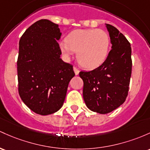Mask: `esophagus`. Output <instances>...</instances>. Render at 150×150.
<instances>
[{"instance_id": "34e87169", "label": "esophagus", "mask_w": 150, "mask_h": 150, "mask_svg": "<svg viewBox=\"0 0 150 150\" xmlns=\"http://www.w3.org/2000/svg\"><path fill=\"white\" fill-rule=\"evenodd\" d=\"M73 70H74V72H75V75H78V74H79V72H80V70H79L76 67H73Z\"/></svg>"}]
</instances>
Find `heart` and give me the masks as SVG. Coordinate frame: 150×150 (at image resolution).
I'll use <instances>...</instances> for the list:
<instances>
[{
	"label": "heart",
	"mask_w": 150,
	"mask_h": 150,
	"mask_svg": "<svg viewBox=\"0 0 150 150\" xmlns=\"http://www.w3.org/2000/svg\"><path fill=\"white\" fill-rule=\"evenodd\" d=\"M110 38L106 31L100 29L76 30L60 42L64 55L69 57L77 52V59L82 66L88 69L99 67L106 60L109 53Z\"/></svg>",
	"instance_id": "b5f03b06"
}]
</instances>
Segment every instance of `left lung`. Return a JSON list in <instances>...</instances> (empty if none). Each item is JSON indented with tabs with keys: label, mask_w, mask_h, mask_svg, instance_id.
Masks as SVG:
<instances>
[{
	"label": "left lung",
	"mask_w": 150,
	"mask_h": 150,
	"mask_svg": "<svg viewBox=\"0 0 150 150\" xmlns=\"http://www.w3.org/2000/svg\"><path fill=\"white\" fill-rule=\"evenodd\" d=\"M112 49L106 60L97 68L79 73L83 80V99L87 107L107 114L125 101L132 73L130 43L116 28L106 24Z\"/></svg>",
	"instance_id": "obj_1"
}]
</instances>
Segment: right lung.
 Returning <instances> with one entry per match:
<instances>
[{"mask_svg":"<svg viewBox=\"0 0 150 150\" xmlns=\"http://www.w3.org/2000/svg\"><path fill=\"white\" fill-rule=\"evenodd\" d=\"M58 25L42 19L25 30L19 41L17 61L18 93L34 112L52 114L62 108L70 80L72 65L60 58Z\"/></svg>","mask_w":150,"mask_h":150,"instance_id":"right-lung-1","label":"right lung"}]
</instances>
